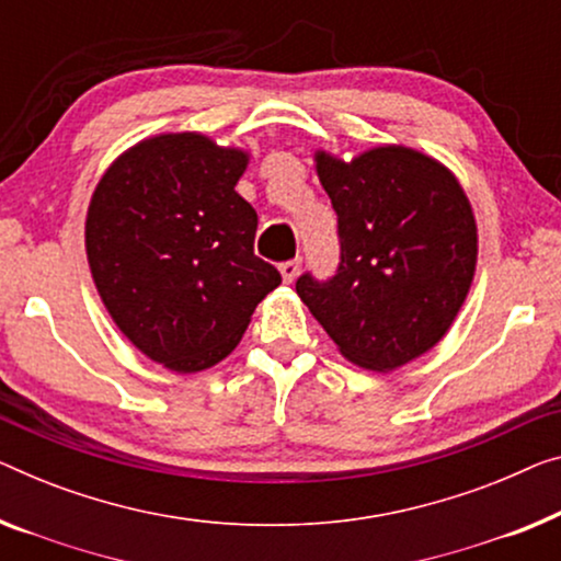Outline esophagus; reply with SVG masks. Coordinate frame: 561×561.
<instances>
[{
  "mask_svg": "<svg viewBox=\"0 0 561 561\" xmlns=\"http://www.w3.org/2000/svg\"><path fill=\"white\" fill-rule=\"evenodd\" d=\"M299 266H302V262H299V259H291V262H284V264H279V274H282L284 284H291V282L297 279Z\"/></svg>",
  "mask_w": 561,
  "mask_h": 561,
  "instance_id": "esophagus-1",
  "label": "esophagus"
}]
</instances>
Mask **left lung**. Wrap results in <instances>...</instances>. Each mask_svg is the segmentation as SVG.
<instances>
[{"label": "left lung", "instance_id": "obj_1", "mask_svg": "<svg viewBox=\"0 0 561 561\" xmlns=\"http://www.w3.org/2000/svg\"><path fill=\"white\" fill-rule=\"evenodd\" d=\"M340 233L330 282L309 274L297 295L340 355L392 373L446 337L479 259V229L450 169L408 146H375L353 161L314 150Z\"/></svg>", "mask_w": 561, "mask_h": 561}]
</instances>
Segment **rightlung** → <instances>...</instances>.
Instances as JSON below:
<instances>
[{"instance_id":"add662e5","label":"right lung","mask_w":561,"mask_h":561,"mask_svg":"<svg viewBox=\"0 0 561 561\" xmlns=\"http://www.w3.org/2000/svg\"><path fill=\"white\" fill-rule=\"evenodd\" d=\"M244 148L161 133L115 158L85 216L90 274L107 314L173 373L214 367L239 345L279 272L254 254L256 211L237 194Z\"/></svg>"}]
</instances>
